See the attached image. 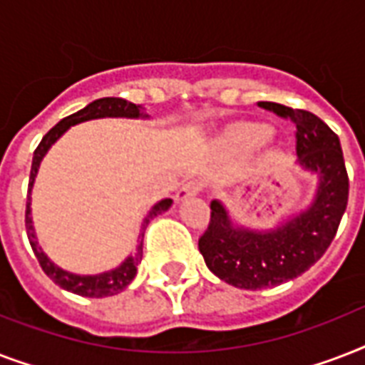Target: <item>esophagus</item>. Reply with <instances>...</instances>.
I'll return each instance as SVG.
<instances>
[{"mask_svg": "<svg viewBox=\"0 0 365 365\" xmlns=\"http://www.w3.org/2000/svg\"><path fill=\"white\" fill-rule=\"evenodd\" d=\"M200 191H202V183L197 182V180H189V182H185L182 187H180V191L176 193V199L185 200L187 197H195V195H199Z\"/></svg>", "mask_w": 365, "mask_h": 365, "instance_id": "34e87169", "label": "esophagus"}]
</instances>
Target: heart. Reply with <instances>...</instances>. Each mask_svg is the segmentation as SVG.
I'll return each instance as SVG.
<instances>
[{
    "mask_svg": "<svg viewBox=\"0 0 365 365\" xmlns=\"http://www.w3.org/2000/svg\"><path fill=\"white\" fill-rule=\"evenodd\" d=\"M269 138H271V130H269L267 126L250 125L239 132L237 142H239L240 148L254 149V148H259V145H263V143L269 142Z\"/></svg>",
    "mask_w": 365,
    "mask_h": 365,
    "instance_id": "heart-1",
    "label": "heart"
}]
</instances>
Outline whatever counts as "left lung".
I'll use <instances>...</instances> for the list:
<instances>
[{
    "mask_svg": "<svg viewBox=\"0 0 365 365\" xmlns=\"http://www.w3.org/2000/svg\"><path fill=\"white\" fill-rule=\"evenodd\" d=\"M259 108L294 123L299 163L320 174V187L309 210L267 233L233 227L223 206L212 200L199 250L216 277L240 289L278 286L314 265L335 239L349 202V174L337 134L311 111L274 102H261Z\"/></svg>",
    "mask_w": 365,
    "mask_h": 365,
    "instance_id": "8db88e82",
    "label": "left lung"
}]
</instances>
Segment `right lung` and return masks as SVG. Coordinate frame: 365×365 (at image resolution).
<instances>
[{
  "mask_svg": "<svg viewBox=\"0 0 365 365\" xmlns=\"http://www.w3.org/2000/svg\"><path fill=\"white\" fill-rule=\"evenodd\" d=\"M96 117H140V106L132 104V102H126L123 98H100L94 100L93 104H88L87 108H83L73 115L64 117L62 121L56 123V125L51 128V130L43 136V140L39 142V145L34 151V159H31V170H30V183H28V199H26V233H28V240H30V246L36 254L39 265H41L43 272L47 274L54 284H58L60 288L68 289L71 294L85 295V297H108V295H115L119 292L128 286L132 282V278L136 277V267L138 263L142 261V244L143 239H138L136 252L134 255H130L128 259H125L121 267H117L115 271L102 272V274H96V277H79V274H71V272H66L62 269H58L56 265H53L51 261L47 259V255L43 254L41 248H37L36 235H34V227H31V217H30V191L31 185H34V178L37 174V168H39V163H41L43 155L47 153V149L53 145L56 140H58L62 134H64L71 125L81 121H88V119H96ZM172 205L170 199L160 200L159 205H155L149 212V216L145 217V225L149 223L151 217H155L160 212L168 210ZM142 237V233H140Z\"/></svg>",
  "mask_w": 365,
  "mask_h": 365,
  "instance_id": "obj_1",
  "label": "right lung"
}]
</instances>
